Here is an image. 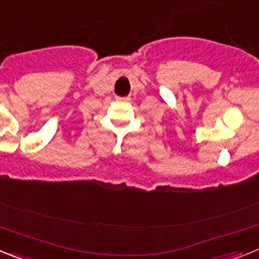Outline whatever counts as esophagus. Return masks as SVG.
<instances>
[{
    "instance_id": "esophagus-1",
    "label": "esophagus",
    "mask_w": 259,
    "mask_h": 259,
    "mask_svg": "<svg viewBox=\"0 0 259 259\" xmlns=\"http://www.w3.org/2000/svg\"><path fill=\"white\" fill-rule=\"evenodd\" d=\"M116 101H119V102H127V101H130V97H116Z\"/></svg>"
}]
</instances>
